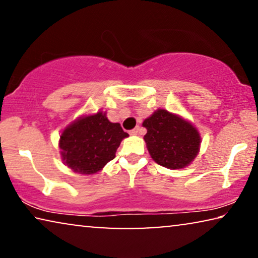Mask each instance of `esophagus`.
Listing matches in <instances>:
<instances>
[{
  "label": "esophagus",
  "instance_id": "1",
  "mask_svg": "<svg viewBox=\"0 0 258 258\" xmlns=\"http://www.w3.org/2000/svg\"><path fill=\"white\" fill-rule=\"evenodd\" d=\"M130 135H137V134L140 133V126H136V128H134L133 130H130Z\"/></svg>",
  "mask_w": 258,
  "mask_h": 258
}]
</instances>
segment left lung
Returning <instances> with one entry per match:
<instances>
[{
    "instance_id": "left-lung-1",
    "label": "left lung",
    "mask_w": 258,
    "mask_h": 258,
    "mask_svg": "<svg viewBox=\"0 0 258 258\" xmlns=\"http://www.w3.org/2000/svg\"><path fill=\"white\" fill-rule=\"evenodd\" d=\"M144 135L153 160L162 167L181 169L190 164L199 153L201 139L189 122L163 109L144 119Z\"/></svg>"
}]
</instances>
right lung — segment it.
<instances>
[{
  "label": "right lung",
  "mask_w": 258,
  "mask_h": 258,
  "mask_svg": "<svg viewBox=\"0 0 258 258\" xmlns=\"http://www.w3.org/2000/svg\"><path fill=\"white\" fill-rule=\"evenodd\" d=\"M119 123H111L105 114L77 119L62 133L59 139L62 158L74 171L89 175L100 171L114 160L117 148L124 137Z\"/></svg>",
  "instance_id": "add662e5"
}]
</instances>
